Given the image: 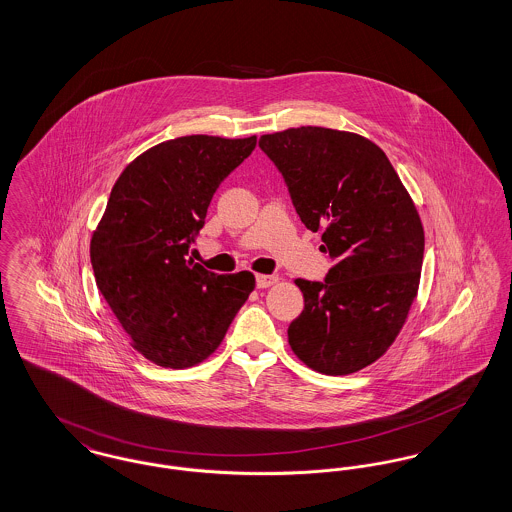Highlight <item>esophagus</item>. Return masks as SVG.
Returning a JSON list of instances; mask_svg holds the SVG:
<instances>
[{"instance_id":"obj_1","label":"esophagus","mask_w":512,"mask_h":512,"mask_svg":"<svg viewBox=\"0 0 512 512\" xmlns=\"http://www.w3.org/2000/svg\"><path fill=\"white\" fill-rule=\"evenodd\" d=\"M255 282H257V288H270V286H274L278 282V276H274V274H257Z\"/></svg>"}]
</instances>
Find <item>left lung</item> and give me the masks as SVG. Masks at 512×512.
Listing matches in <instances>:
<instances>
[{"label": "left lung", "mask_w": 512, "mask_h": 512, "mask_svg": "<svg viewBox=\"0 0 512 512\" xmlns=\"http://www.w3.org/2000/svg\"><path fill=\"white\" fill-rule=\"evenodd\" d=\"M259 147L334 261L324 282L295 280L305 309L288 328L293 353L322 374L357 372L388 351L418 292L424 230L413 199L359 134L301 126L265 134Z\"/></svg>", "instance_id": "obj_1"}]
</instances>
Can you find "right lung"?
Instances as JSON below:
<instances>
[{
	"instance_id": "right-lung-1",
	"label": "right lung",
	"mask_w": 512,
	"mask_h": 512,
	"mask_svg": "<svg viewBox=\"0 0 512 512\" xmlns=\"http://www.w3.org/2000/svg\"><path fill=\"white\" fill-rule=\"evenodd\" d=\"M255 146V136H182L147 149L111 190L90 244L96 284L155 365L207 359L255 288L247 270L215 274L188 259L220 182Z\"/></svg>"
}]
</instances>
